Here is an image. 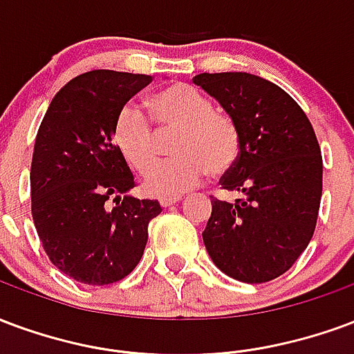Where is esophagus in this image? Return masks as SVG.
<instances>
[{
    "instance_id": "34e87169",
    "label": "esophagus",
    "mask_w": 354,
    "mask_h": 354,
    "mask_svg": "<svg viewBox=\"0 0 354 354\" xmlns=\"http://www.w3.org/2000/svg\"><path fill=\"white\" fill-rule=\"evenodd\" d=\"M158 202L162 207H169V205L180 202V196H164V198H160Z\"/></svg>"
}]
</instances>
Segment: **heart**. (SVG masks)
I'll return each instance as SVG.
<instances>
[{
	"label": "heart",
	"instance_id": "obj_1",
	"mask_svg": "<svg viewBox=\"0 0 354 354\" xmlns=\"http://www.w3.org/2000/svg\"><path fill=\"white\" fill-rule=\"evenodd\" d=\"M152 115L162 131H177L175 156L152 166L158 136L143 109L128 103L113 124L115 145L138 174L149 169L143 188L154 196H179L196 187L207 169L223 175L239 156V130L226 115L216 113L207 95L188 84H174L151 100Z\"/></svg>",
	"mask_w": 354,
	"mask_h": 354
}]
</instances>
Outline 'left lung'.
<instances>
[{"label": "left lung", "mask_w": 354, "mask_h": 354, "mask_svg": "<svg viewBox=\"0 0 354 354\" xmlns=\"http://www.w3.org/2000/svg\"><path fill=\"white\" fill-rule=\"evenodd\" d=\"M194 84L239 130V156L221 179L237 200H211L209 257L241 283L279 277L311 241L322 194V156L311 122L277 84L251 73H200Z\"/></svg>", "instance_id": "left-lung-1"}]
</instances>
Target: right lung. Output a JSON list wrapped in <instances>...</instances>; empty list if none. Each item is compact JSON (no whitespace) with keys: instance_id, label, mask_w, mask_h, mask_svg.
Segmentation results:
<instances>
[{"instance_id":"add662e5","label":"right lung","mask_w":354,"mask_h":354,"mask_svg":"<svg viewBox=\"0 0 354 354\" xmlns=\"http://www.w3.org/2000/svg\"><path fill=\"white\" fill-rule=\"evenodd\" d=\"M151 75L97 69L54 95L33 147L32 215L48 259L84 285H111L139 264L156 200L130 196L133 174L113 143L118 111Z\"/></svg>"}]
</instances>
